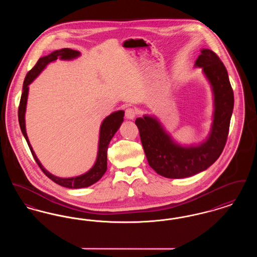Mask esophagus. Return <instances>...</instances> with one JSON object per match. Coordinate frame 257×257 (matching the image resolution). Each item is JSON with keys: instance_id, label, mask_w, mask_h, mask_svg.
<instances>
[{"instance_id": "34e87169", "label": "esophagus", "mask_w": 257, "mask_h": 257, "mask_svg": "<svg viewBox=\"0 0 257 257\" xmlns=\"http://www.w3.org/2000/svg\"><path fill=\"white\" fill-rule=\"evenodd\" d=\"M136 114H137L136 110L132 109V108H128L125 110V116H126L127 119H134Z\"/></svg>"}]
</instances>
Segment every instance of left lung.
I'll use <instances>...</instances> for the list:
<instances>
[{
    "mask_svg": "<svg viewBox=\"0 0 257 257\" xmlns=\"http://www.w3.org/2000/svg\"><path fill=\"white\" fill-rule=\"evenodd\" d=\"M195 67H200L213 93L214 110L211 130L198 145L182 146L175 142L156 116L145 114L136 119L149 166L167 178H185L207 170L220 157L228 136L234 95L228 74L220 58L202 49Z\"/></svg>",
    "mask_w": 257,
    "mask_h": 257,
    "instance_id": "left-lung-1",
    "label": "left lung"
}]
</instances>
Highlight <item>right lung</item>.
Instances as JSON below:
<instances>
[{
  "instance_id": "obj_1",
  "label": "right lung",
  "mask_w": 257,
  "mask_h": 257,
  "mask_svg": "<svg viewBox=\"0 0 257 257\" xmlns=\"http://www.w3.org/2000/svg\"><path fill=\"white\" fill-rule=\"evenodd\" d=\"M80 56H81V53L78 51L63 48V49L54 51L48 56L40 58L37 61V64L34 66V68L28 72L26 78H25L24 84H23V93L21 95L20 105H19V109H18V119H19V124H20L22 134L28 143V146L30 147L31 152L36 160L37 165L52 181L61 185L62 187L68 188V189H81V188L89 187L92 184L96 183L98 180L104 175V173L107 171V150L109 147V144H110V140L116 133V131L119 129L121 123L123 122L124 110H116V111L111 112L110 115H108L101 123L100 131H99L97 157H96V161H95L94 165L92 166V168L84 174H81V175L75 176V177H68V178H62V177H58L56 175H53L42 166V164L37 158L33 147L31 146L29 138L27 136L25 113H26L28 94H29V85L31 83H33V81L45 69V67L49 64L50 62L57 61L58 59L63 60V61H71L74 59H77Z\"/></svg>"
}]
</instances>
